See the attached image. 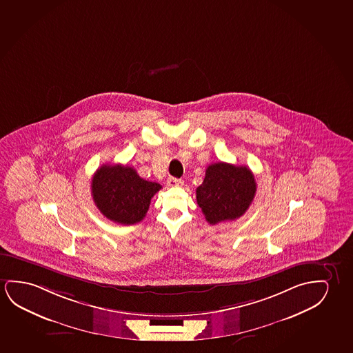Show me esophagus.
Listing matches in <instances>:
<instances>
[{
    "instance_id": "esophagus-1",
    "label": "esophagus",
    "mask_w": 353,
    "mask_h": 353,
    "mask_svg": "<svg viewBox=\"0 0 353 353\" xmlns=\"http://www.w3.org/2000/svg\"><path fill=\"white\" fill-rule=\"evenodd\" d=\"M183 184H184V181L181 179H176V178H168L167 180L168 186H181Z\"/></svg>"
}]
</instances>
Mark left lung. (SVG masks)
I'll list each match as a JSON object with an SVG mask.
<instances>
[{
  "instance_id": "1",
  "label": "left lung",
  "mask_w": 353,
  "mask_h": 353,
  "mask_svg": "<svg viewBox=\"0 0 353 353\" xmlns=\"http://www.w3.org/2000/svg\"><path fill=\"white\" fill-rule=\"evenodd\" d=\"M257 184L246 165L219 162L205 169L203 183L196 189V200L212 225L235 221L252 203Z\"/></svg>"
}]
</instances>
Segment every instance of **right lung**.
Returning a JSON list of instances; mask_svg holds the SVG:
<instances>
[{
    "label": "right lung",
    "instance_id": "obj_1",
    "mask_svg": "<svg viewBox=\"0 0 353 353\" xmlns=\"http://www.w3.org/2000/svg\"><path fill=\"white\" fill-rule=\"evenodd\" d=\"M161 189L158 183L142 179L135 169L121 164H103L91 183L96 207L107 219L123 225L141 221Z\"/></svg>",
    "mask_w": 353,
    "mask_h": 353
}]
</instances>
